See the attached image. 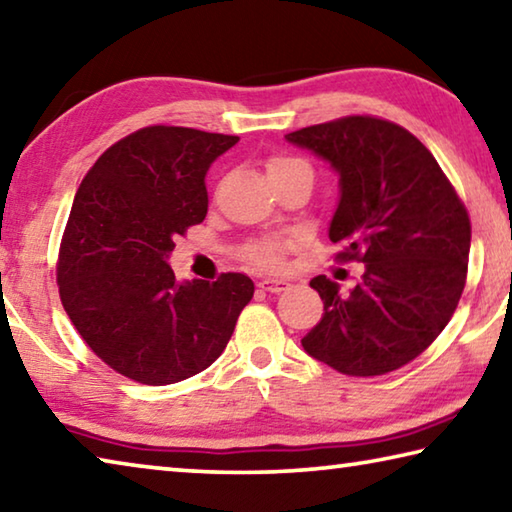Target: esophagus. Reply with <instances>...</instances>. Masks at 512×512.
<instances>
[{"label": "esophagus", "mask_w": 512, "mask_h": 512, "mask_svg": "<svg viewBox=\"0 0 512 512\" xmlns=\"http://www.w3.org/2000/svg\"><path fill=\"white\" fill-rule=\"evenodd\" d=\"M257 287L262 291H268V293H282L289 289V282L280 280V277H264V280L257 282Z\"/></svg>", "instance_id": "obj_1"}]
</instances>
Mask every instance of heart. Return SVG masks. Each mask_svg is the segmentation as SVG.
Returning a JSON list of instances; mask_svg holds the SVG:
<instances>
[{
	"label": "heart",
	"instance_id": "1",
	"mask_svg": "<svg viewBox=\"0 0 512 512\" xmlns=\"http://www.w3.org/2000/svg\"><path fill=\"white\" fill-rule=\"evenodd\" d=\"M302 167H307V162H302L298 158H289V155H275V158L268 160L266 171H268V176H275V173H284V171H293V169H302ZM244 257H246V262H250L253 266L275 268L282 264V244L275 239L255 241V244L246 246Z\"/></svg>",
	"mask_w": 512,
	"mask_h": 512
}]
</instances>
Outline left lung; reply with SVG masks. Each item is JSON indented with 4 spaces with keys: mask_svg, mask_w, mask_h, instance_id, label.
<instances>
[{
    "mask_svg": "<svg viewBox=\"0 0 512 512\" xmlns=\"http://www.w3.org/2000/svg\"><path fill=\"white\" fill-rule=\"evenodd\" d=\"M339 173L329 239L366 264L348 296L309 282L325 314L302 348L352 377L397 370L436 341L461 300L472 225L436 158L393 121L352 115L284 135Z\"/></svg>",
    "mask_w": 512,
    "mask_h": 512,
    "instance_id": "obj_1",
    "label": "left lung"
}]
</instances>
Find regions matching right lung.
<instances>
[{
    "mask_svg": "<svg viewBox=\"0 0 512 512\" xmlns=\"http://www.w3.org/2000/svg\"><path fill=\"white\" fill-rule=\"evenodd\" d=\"M237 142L146 126L112 144L83 178L60 244V300L119 375L149 386L198 375L221 357L253 298L244 273L178 282L169 266L173 239L207 214V169Z\"/></svg>",
    "mask_w": 512,
    "mask_h": 512,
    "instance_id": "1",
    "label": "right lung"
}]
</instances>
